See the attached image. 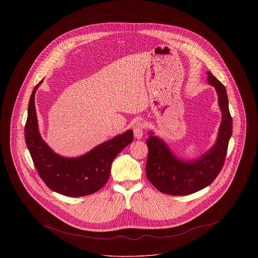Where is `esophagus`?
I'll return each mask as SVG.
<instances>
[{
  "instance_id": "34e87169",
  "label": "esophagus",
  "mask_w": 258,
  "mask_h": 258,
  "mask_svg": "<svg viewBox=\"0 0 258 258\" xmlns=\"http://www.w3.org/2000/svg\"><path fill=\"white\" fill-rule=\"evenodd\" d=\"M143 133H144V123H141V122H137L134 125V134L135 136L139 139L143 136Z\"/></svg>"
}]
</instances>
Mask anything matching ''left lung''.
Returning a JSON list of instances; mask_svg holds the SVG:
<instances>
[{"instance_id":"1","label":"left lung","mask_w":258,"mask_h":258,"mask_svg":"<svg viewBox=\"0 0 258 258\" xmlns=\"http://www.w3.org/2000/svg\"><path fill=\"white\" fill-rule=\"evenodd\" d=\"M209 83L215 87L219 96L222 120L214 147L199 159L192 161L178 160L158 137L150 133L147 139L146 176L152 184L168 196H187L212 184L220 174L227 154L228 142L232 135V117L228 107L225 87L210 72Z\"/></svg>"}]
</instances>
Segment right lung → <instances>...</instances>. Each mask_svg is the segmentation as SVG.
<instances>
[{"mask_svg": "<svg viewBox=\"0 0 258 258\" xmlns=\"http://www.w3.org/2000/svg\"><path fill=\"white\" fill-rule=\"evenodd\" d=\"M41 82L32 92L25 124L26 144L37 173L50 189L62 196L78 197L95 194L106 184L112 161L133 142L134 133L128 130L78 158L58 156L41 139L37 127L35 94Z\"/></svg>", "mask_w": 258, "mask_h": 258, "instance_id": "add662e5", "label": "right lung"}]
</instances>
